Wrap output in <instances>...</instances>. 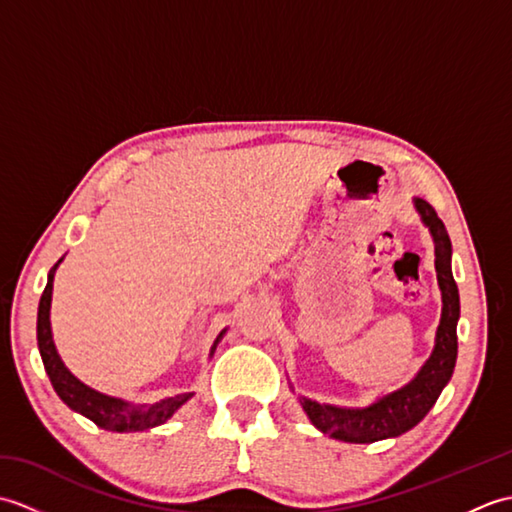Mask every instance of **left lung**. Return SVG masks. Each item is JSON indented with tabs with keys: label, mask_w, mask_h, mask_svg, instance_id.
<instances>
[{
	"label": "left lung",
	"mask_w": 512,
	"mask_h": 512,
	"mask_svg": "<svg viewBox=\"0 0 512 512\" xmlns=\"http://www.w3.org/2000/svg\"><path fill=\"white\" fill-rule=\"evenodd\" d=\"M416 209L422 222L429 226L436 242V270L442 290V319L436 334V347L418 376L409 385L394 391L365 409H341L332 405H319L310 398H301V407L317 429L328 436L369 444L385 438H396L400 433L427 416L436 405L440 391L449 383L455 358H458V319H460V295L451 273V239L433 206L424 200H416Z\"/></svg>",
	"instance_id": "left-lung-1"
}]
</instances>
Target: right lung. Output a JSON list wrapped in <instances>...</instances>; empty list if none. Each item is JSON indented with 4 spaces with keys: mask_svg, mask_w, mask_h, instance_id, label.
Instances as JSON below:
<instances>
[{
    "mask_svg": "<svg viewBox=\"0 0 512 512\" xmlns=\"http://www.w3.org/2000/svg\"><path fill=\"white\" fill-rule=\"evenodd\" d=\"M61 262V259H59ZM59 262L50 268L48 273V284L43 288V295L39 301V312H37V341H39V352H41V361L46 372L50 376V383L57 391L59 398L74 409L81 416L90 418L96 427L107 429V431H145L151 427H158V424L167 422L173 411H176L180 405H184L193 394H180L173 398H165L160 402H154V405H129V402L121 398H112L99 394L92 387L83 385L79 378H74L68 367L63 365V361L57 354V347L52 343V332H50V301H52V279H54V270H57ZM224 334V332H222ZM222 334L217 336L215 345L220 343Z\"/></svg>",
    "mask_w": 512,
    "mask_h": 512,
    "instance_id": "1",
    "label": "right lung"
}]
</instances>
